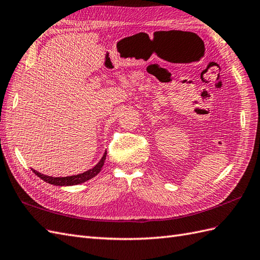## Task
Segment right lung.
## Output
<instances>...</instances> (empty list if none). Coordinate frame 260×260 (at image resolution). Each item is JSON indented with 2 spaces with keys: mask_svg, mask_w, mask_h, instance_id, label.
<instances>
[{
  "mask_svg": "<svg viewBox=\"0 0 260 260\" xmlns=\"http://www.w3.org/2000/svg\"><path fill=\"white\" fill-rule=\"evenodd\" d=\"M105 158H106V151L104 152V155L101 158V160H100L94 166V167L82 172V174L75 175V176H69V177H50V176L43 175V174H41V172H38L34 169H31V170L35 175H37L39 178L43 179V180L45 182H47V183L54 184V185H60V187H63V185H76V184L83 183L85 181L90 180V179L94 178L99 174V172L102 170V167H103L104 161H105Z\"/></svg>",
  "mask_w": 260,
  "mask_h": 260,
  "instance_id": "right-lung-1",
  "label": "right lung"
}]
</instances>
